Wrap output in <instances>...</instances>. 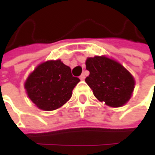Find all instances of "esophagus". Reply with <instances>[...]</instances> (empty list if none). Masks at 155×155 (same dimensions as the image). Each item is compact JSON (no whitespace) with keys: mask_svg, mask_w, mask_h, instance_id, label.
<instances>
[{"mask_svg":"<svg viewBox=\"0 0 155 155\" xmlns=\"http://www.w3.org/2000/svg\"><path fill=\"white\" fill-rule=\"evenodd\" d=\"M79 78H80L81 80H84V78H85V75L84 74H82L80 76V77H79Z\"/></svg>","mask_w":155,"mask_h":155,"instance_id":"1","label":"esophagus"}]
</instances>
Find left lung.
<instances>
[{"label": "left lung", "mask_w": 155, "mask_h": 155, "mask_svg": "<svg viewBox=\"0 0 155 155\" xmlns=\"http://www.w3.org/2000/svg\"><path fill=\"white\" fill-rule=\"evenodd\" d=\"M85 64L90 71L85 82L100 102L117 108L130 99L134 79L121 64L105 56H96L88 58Z\"/></svg>", "instance_id": "left-lung-1"}]
</instances>
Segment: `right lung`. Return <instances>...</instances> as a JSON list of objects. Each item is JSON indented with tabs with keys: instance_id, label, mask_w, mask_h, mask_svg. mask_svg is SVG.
Returning a JSON list of instances; mask_svg holds the SVG:
<instances>
[{
	"instance_id": "right-lung-1",
	"label": "right lung",
	"mask_w": 155,
	"mask_h": 155,
	"mask_svg": "<svg viewBox=\"0 0 155 155\" xmlns=\"http://www.w3.org/2000/svg\"><path fill=\"white\" fill-rule=\"evenodd\" d=\"M79 81L61 60H49L34 69L24 86L28 97L39 109L51 111L60 108L71 98Z\"/></svg>"
}]
</instances>
